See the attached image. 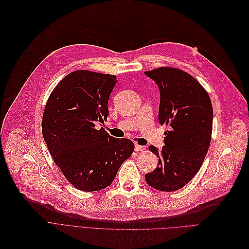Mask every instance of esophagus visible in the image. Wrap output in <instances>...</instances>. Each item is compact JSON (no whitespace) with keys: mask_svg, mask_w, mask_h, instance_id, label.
<instances>
[{"mask_svg":"<svg viewBox=\"0 0 249 249\" xmlns=\"http://www.w3.org/2000/svg\"><path fill=\"white\" fill-rule=\"evenodd\" d=\"M146 148L144 146H140V145H135V151L136 152H141V151H145Z\"/></svg>","mask_w":249,"mask_h":249,"instance_id":"34e87169","label":"esophagus"}]
</instances>
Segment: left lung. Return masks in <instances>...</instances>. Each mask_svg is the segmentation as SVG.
Returning a JSON list of instances; mask_svg holds the SVG:
<instances>
[{"label":"left lung","instance_id":"left-lung-1","mask_svg":"<svg viewBox=\"0 0 249 249\" xmlns=\"http://www.w3.org/2000/svg\"><path fill=\"white\" fill-rule=\"evenodd\" d=\"M145 74L159 87V123L168 126L162 150L149 147L159 160L145 179L158 191L174 192L191 181L203 165L212 137V103L205 88L184 71L161 67Z\"/></svg>","mask_w":249,"mask_h":249}]
</instances>
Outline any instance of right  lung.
<instances>
[{
	"label": "right lung",
	"mask_w": 249,
	"mask_h": 249,
	"mask_svg": "<svg viewBox=\"0 0 249 249\" xmlns=\"http://www.w3.org/2000/svg\"><path fill=\"white\" fill-rule=\"evenodd\" d=\"M116 76L79 70L67 75L45 104L42 136L68 181L83 192H96L113 181L135 145L115 139L103 127Z\"/></svg>",
	"instance_id": "add662e5"
}]
</instances>
